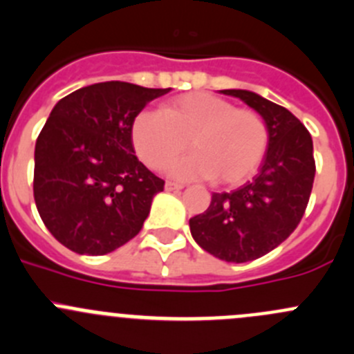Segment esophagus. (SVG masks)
I'll use <instances>...</instances> for the list:
<instances>
[{"label": "esophagus", "mask_w": 354, "mask_h": 354, "mask_svg": "<svg viewBox=\"0 0 354 354\" xmlns=\"http://www.w3.org/2000/svg\"><path fill=\"white\" fill-rule=\"evenodd\" d=\"M181 188H183V185L174 183V181H167V183H166V190L167 192H176V190H181Z\"/></svg>", "instance_id": "1"}]
</instances>
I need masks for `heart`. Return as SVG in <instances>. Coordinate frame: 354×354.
Wrapping results in <instances>:
<instances>
[{
  "label": "heart",
  "instance_id": "b5f03b06",
  "mask_svg": "<svg viewBox=\"0 0 354 354\" xmlns=\"http://www.w3.org/2000/svg\"><path fill=\"white\" fill-rule=\"evenodd\" d=\"M268 142L263 115L204 91L164 102L160 114L142 111L131 126L133 149L150 169H167L190 149L194 157L174 169L176 176L214 180L219 187L252 178Z\"/></svg>",
  "mask_w": 354,
  "mask_h": 354
}]
</instances>
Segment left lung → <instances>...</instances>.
I'll return each instance as SVG.
<instances>
[{
  "label": "left lung",
  "mask_w": 354,
  "mask_h": 354,
  "mask_svg": "<svg viewBox=\"0 0 354 354\" xmlns=\"http://www.w3.org/2000/svg\"><path fill=\"white\" fill-rule=\"evenodd\" d=\"M263 115L270 142L252 181L212 194L202 214L190 218L195 242L226 263H247L279 247L303 219L315 180L313 140L286 107L252 91L221 90Z\"/></svg>",
  "instance_id": "8db88e82"
}]
</instances>
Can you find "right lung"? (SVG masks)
I'll use <instances>...</instances> for the list:
<instances>
[{
	"label": "right lung",
	"mask_w": 354,
	"mask_h": 354,
	"mask_svg": "<svg viewBox=\"0 0 354 354\" xmlns=\"http://www.w3.org/2000/svg\"><path fill=\"white\" fill-rule=\"evenodd\" d=\"M167 91L107 81L55 105L36 140L34 201L62 245L104 256L138 235L164 180L135 156L131 126Z\"/></svg>",
	"instance_id": "obj_1"
}]
</instances>
